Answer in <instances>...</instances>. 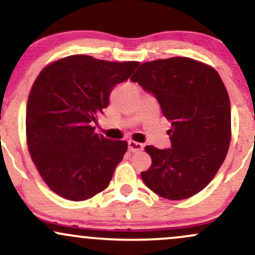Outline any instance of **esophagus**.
I'll return each instance as SVG.
<instances>
[{
	"instance_id": "obj_1",
	"label": "esophagus",
	"mask_w": 255,
	"mask_h": 255,
	"mask_svg": "<svg viewBox=\"0 0 255 255\" xmlns=\"http://www.w3.org/2000/svg\"><path fill=\"white\" fill-rule=\"evenodd\" d=\"M128 149H129L132 152H136V151H140L144 149V145L141 142H136L133 140L128 141Z\"/></svg>"
}]
</instances>
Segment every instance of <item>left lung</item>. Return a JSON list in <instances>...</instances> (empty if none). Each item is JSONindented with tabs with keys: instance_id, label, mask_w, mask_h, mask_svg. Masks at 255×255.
<instances>
[{
	"instance_id": "8db88e82",
	"label": "left lung",
	"mask_w": 255,
	"mask_h": 255,
	"mask_svg": "<svg viewBox=\"0 0 255 255\" xmlns=\"http://www.w3.org/2000/svg\"><path fill=\"white\" fill-rule=\"evenodd\" d=\"M130 80L157 99L172 123V146L149 145L151 167L141 172L145 185L168 200H185L217 174L231 139L230 99L213 68L174 57L141 64Z\"/></svg>"
}]
</instances>
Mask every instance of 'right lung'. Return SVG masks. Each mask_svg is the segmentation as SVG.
Returning a JSON list of instances; mask_svg holds the SVG:
<instances>
[{
	"label": "right lung",
	"instance_id": "1",
	"mask_svg": "<svg viewBox=\"0 0 255 255\" xmlns=\"http://www.w3.org/2000/svg\"><path fill=\"white\" fill-rule=\"evenodd\" d=\"M138 65L77 54L54 61L36 78L26 105L27 147L57 195L85 201L109 186L127 141L106 139L93 125L114 87Z\"/></svg>",
	"mask_w": 255,
	"mask_h": 255
}]
</instances>
